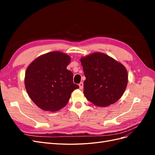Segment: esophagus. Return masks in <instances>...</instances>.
I'll return each instance as SVG.
<instances>
[{"label": "esophagus", "instance_id": "obj_1", "mask_svg": "<svg viewBox=\"0 0 155 155\" xmlns=\"http://www.w3.org/2000/svg\"><path fill=\"white\" fill-rule=\"evenodd\" d=\"M79 88H80V89H82L83 88V82H81L79 84Z\"/></svg>", "mask_w": 155, "mask_h": 155}]
</instances>
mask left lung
Masks as SVG:
<instances>
[{
  "label": "left lung",
  "instance_id": "obj_1",
  "mask_svg": "<svg viewBox=\"0 0 155 155\" xmlns=\"http://www.w3.org/2000/svg\"><path fill=\"white\" fill-rule=\"evenodd\" d=\"M84 95L94 105L107 107L122 96L128 82L124 65L105 54L95 52L81 59Z\"/></svg>",
  "mask_w": 155,
  "mask_h": 155
}]
</instances>
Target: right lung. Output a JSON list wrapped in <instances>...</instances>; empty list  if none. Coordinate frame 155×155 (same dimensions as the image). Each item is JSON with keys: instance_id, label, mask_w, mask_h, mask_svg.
Masks as SVG:
<instances>
[{"instance_id": "obj_1", "label": "right lung", "mask_w": 155, "mask_h": 155, "mask_svg": "<svg viewBox=\"0 0 155 155\" xmlns=\"http://www.w3.org/2000/svg\"><path fill=\"white\" fill-rule=\"evenodd\" d=\"M70 56L51 51L36 58L28 67L25 85L31 100L40 109L55 112L67 104L71 93L79 88L67 69Z\"/></svg>"}]
</instances>
